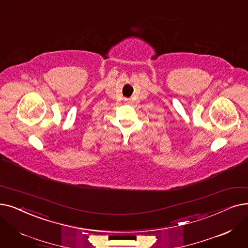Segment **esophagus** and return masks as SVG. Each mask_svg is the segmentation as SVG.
<instances>
[{"mask_svg": "<svg viewBox=\"0 0 248 248\" xmlns=\"http://www.w3.org/2000/svg\"><path fill=\"white\" fill-rule=\"evenodd\" d=\"M125 100H126V101H127V102H128V99H125Z\"/></svg>", "mask_w": 248, "mask_h": 248, "instance_id": "obj_1", "label": "esophagus"}]
</instances>
